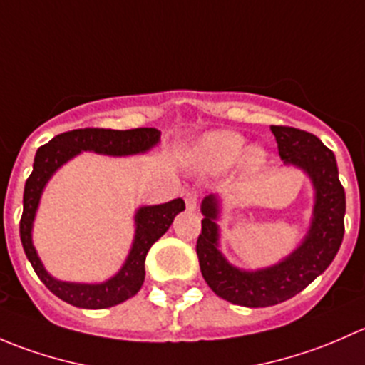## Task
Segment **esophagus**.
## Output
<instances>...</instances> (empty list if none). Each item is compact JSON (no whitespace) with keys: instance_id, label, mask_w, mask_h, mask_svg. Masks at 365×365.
<instances>
[{"instance_id":"1","label":"esophagus","mask_w":365,"mask_h":365,"mask_svg":"<svg viewBox=\"0 0 365 365\" xmlns=\"http://www.w3.org/2000/svg\"><path fill=\"white\" fill-rule=\"evenodd\" d=\"M197 205V192L196 190H189V192H185V206L187 210H194Z\"/></svg>"}]
</instances>
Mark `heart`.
I'll return each mask as SVG.
<instances>
[{
    "label": "heart",
    "instance_id": "obj_1",
    "mask_svg": "<svg viewBox=\"0 0 365 365\" xmlns=\"http://www.w3.org/2000/svg\"><path fill=\"white\" fill-rule=\"evenodd\" d=\"M245 146L244 135L233 130H215L210 132L203 138V141L197 146V162L201 168L208 171H220L227 168L233 162L238 160ZM267 153L261 146H252L242 157V164L247 171H256L264 164Z\"/></svg>",
    "mask_w": 365,
    "mask_h": 365
}]
</instances>
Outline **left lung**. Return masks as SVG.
<instances>
[{"instance_id":"8db88e82","label":"left lung","mask_w":365,"mask_h":365,"mask_svg":"<svg viewBox=\"0 0 365 365\" xmlns=\"http://www.w3.org/2000/svg\"><path fill=\"white\" fill-rule=\"evenodd\" d=\"M279 155L288 164L305 169L316 189L312 226L304 244L282 263L259 272H240L231 267L217 249L215 196L201 205L205 219L197 237L196 252L206 284L224 300L245 307L281 304L307 288L329 268L344 237L346 196L339 182L336 155L314 134L286 125H272Z\"/></svg>"}]
</instances>
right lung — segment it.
Instances as JSON below:
<instances>
[{
	"label": "right lung",
	"instance_id": "1",
	"mask_svg": "<svg viewBox=\"0 0 365 365\" xmlns=\"http://www.w3.org/2000/svg\"><path fill=\"white\" fill-rule=\"evenodd\" d=\"M159 138L160 132L157 128L111 130V128L88 127L63 132L36 150L33 171L24 185V208L19 224L21 242H23L26 256L40 281L46 284L51 293H54L67 304L83 309H106L134 297L141 289L143 281H145L146 254L169 230L176 213L185 210V203L182 197H176L168 203L139 208L135 213V226H138L135 227V240L123 268L113 279L102 282V284H73V282H61L51 277L40 263L31 244L33 219H35L40 194H42L47 180L61 164H65L83 150L106 153V155H132V153L150 150L159 141Z\"/></svg>",
	"mask_w": 365,
	"mask_h": 365
}]
</instances>
